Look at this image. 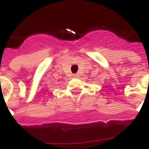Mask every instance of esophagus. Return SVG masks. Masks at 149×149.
Wrapping results in <instances>:
<instances>
[{
  "label": "esophagus",
  "mask_w": 149,
  "mask_h": 149,
  "mask_svg": "<svg viewBox=\"0 0 149 149\" xmlns=\"http://www.w3.org/2000/svg\"><path fill=\"white\" fill-rule=\"evenodd\" d=\"M74 77H77V75H76V74H74Z\"/></svg>",
  "instance_id": "1"
}]
</instances>
